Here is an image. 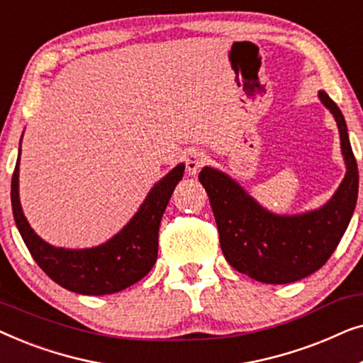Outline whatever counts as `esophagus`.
Here are the masks:
<instances>
[{
	"mask_svg": "<svg viewBox=\"0 0 363 363\" xmlns=\"http://www.w3.org/2000/svg\"><path fill=\"white\" fill-rule=\"evenodd\" d=\"M206 163V155L200 150L190 152V155L186 157V170L190 175H196L200 172L201 167H205Z\"/></svg>",
	"mask_w": 363,
	"mask_h": 363,
	"instance_id": "obj_1",
	"label": "esophagus"
}]
</instances>
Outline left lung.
<instances>
[{"mask_svg": "<svg viewBox=\"0 0 363 363\" xmlns=\"http://www.w3.org/2000/svg\"><path fill=\"white\" fill-rule=\"evenodd\" d=\"M319 99L334 116L347 173L334 196L319 210L274 215L220 170L205 167L200 182L210 198L221 251L236 271L266 284H287L320 269L335 251L354 215L359 168L347 123L337 104L320 91Z\"/></svg>", "mask_w": 363, "mask_h": 363, "instance_id": "obj_1", "label": "left lung"}]
</instances>
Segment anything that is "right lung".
Listing matches in <instances>:
<instances>
[{
  "label": "right lung",
  "mask_w": 363,
  "mask_h": 363,
  "mask_svg": "<svg viewBox=\"0 0 363 363\" xmlns=\"http://www.w3.org/2000/svg\"><path fill=\"white\" fill-rule=\"evenodd\" d=\"M21 153V147H19ZM185 165L180 163L148 193L130 221L101 246L87 250L54 247L29 226L19 203V157L11 178L14 221L38 266L64 289L86 296H104L127 289L145 277L158 255V228Z\"/></svg>",
  "instance_id": "1"
}]
</instances>
